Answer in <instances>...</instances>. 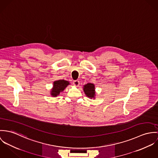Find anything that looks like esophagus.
Instances as JSON below:
<instances>
[{
    "instance_id": "1",
    "label": "esophagus",
    "mask_w": 158,
    "mask_h": 158,
    "mask_svg": "<svg viewBox=\"0 0 158 158\" xmlns=\"http://www.w3.org/2000/svg\"><path fill=\"white\" fill-rule=\"evenodd\" d=\"M73 84H74V86L78 87V86H79V81H77V80L74 81H73Z\"/></svg>"
}]
</instances>
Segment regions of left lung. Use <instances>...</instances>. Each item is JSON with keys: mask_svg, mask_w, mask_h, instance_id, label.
Returning a JSON list of instances; mask_svg holds the SVG:
<instances>
[{"mask_svg": "<svg viewBox=\"0 0 158 158\" xmlns=\"http://www.w3.org/2000/svg\"><path fill=\"white\" fill-rule=\"evenodd\" d=\"M84 91L88 98L89 99H95L96 96V91H95V85L91 83H88L84 85L83 87Z\"/></svg>", "mask_w": 158, "mask_h": 158, "instance_id": "obj_1", "label": "left lung"}]
</instances>
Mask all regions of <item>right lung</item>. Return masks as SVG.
I'll return each mask as SVG.
<instances>
[{"instance_id": "right-lung-1", "label": "right lung", "mask_w": 158, "mask_h": 158, "mask_svg": "<svg viewBox=\"0 0 158 158\" xmlns=\"http://www.w3.org/2000/svg\"><path fill=\"white\" fill-rule=\"evenodd\" d=\"M69 85L70 82L64 79L54 81L53 82V88L50 91V94L53 97L57 96L60 92H62Z\"/></svg>"}]
</instances>
